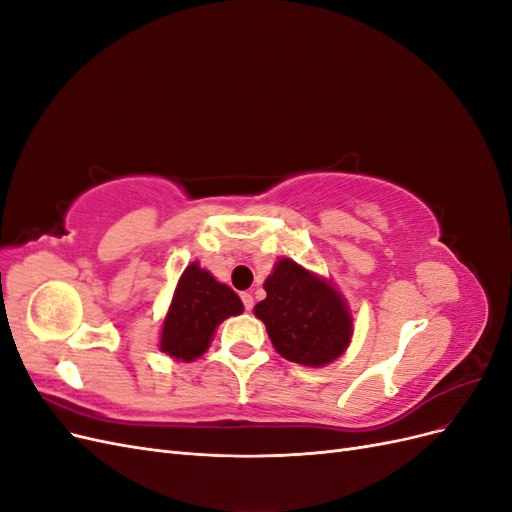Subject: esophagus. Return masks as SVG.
<instances>
[{"label":"esophagus","mask_w":512,"mask_h":512,"mask_svg":"<svg viewBox=\"0 0 512 512\" xmlns=\"http://www.w3.org/2000/svg\"><path fill=\"white\" fill-rule=\"evenodd\" d=\"M241 301L245 305V309H252L254 307V297L250 292H241Z\"/></svg>","instance_id":"34e87169"}]
</instances>
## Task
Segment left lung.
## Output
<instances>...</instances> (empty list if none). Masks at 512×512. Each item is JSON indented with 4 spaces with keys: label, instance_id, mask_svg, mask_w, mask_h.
Masks as SVG:
<instances>
[{
    "label": "left lung",
    "instance_id": "1",
    "mask_svg": "<svg viewBox=\"0 0 512 512\" xmlns=\"http://www.w3.org/2000/svg\"><path fill=\"white\" fill-rule=\"evenodd\" d=\"M265 290L267 299L254 307V314L265 322L273 348L284 359L320 367L346 350L352 320L331 284L284 258L267 277Z\"/></svg>",
    "mask_w": 512,
    "mask_h": 512
}]
</instances>
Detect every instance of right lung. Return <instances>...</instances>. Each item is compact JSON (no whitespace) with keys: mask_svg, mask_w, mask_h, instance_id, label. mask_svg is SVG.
I'll use <instances>...</instances> for the list:
<instances>
[{"mask_svg":"<svg viewBox=\"0 0 512 512\" xmlns=\"http://www.w3.org/2000/svg\"><path fill=\"white\" fill-rule=\"evenodd\" d=\"M243 312V303L226 284L200 269L196 262L183 271L173 303L162 324L160 350L173 359L194 361L211 342L215 327Z\"/></svg>","mask_w":512,"mask_h":512,"instance_id":"1","label":"right lung"}]
</instances>
